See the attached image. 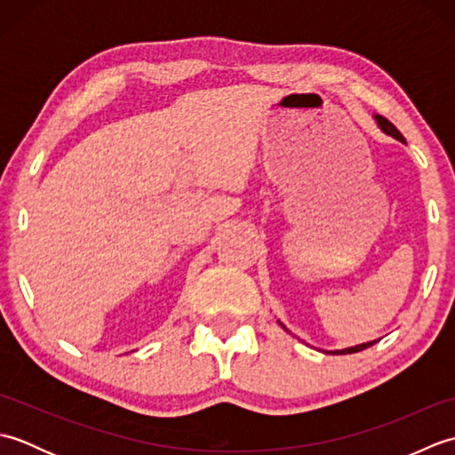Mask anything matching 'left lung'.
<instances>
[{"label": "left lung", "instance_id": "8db88e82", "mask_svg": "<svg viewBox=\"0 0 455 455\" xmlns=\"http://www.w3.org/2000/svg\"><path fill=\"white\" fill-rule=\"evenodd\" d=\"M377 123H379V127L387 132V134H391V137H395L397 140H401V142H404V139H403V134L397 131V127H395L393 123H389L387 119L385 117H381V115H377ZM375 344V340L373 342H367V344H360V346H354V347H346V350H338V352H332V354H354V352H362V350H365V347H370V346H373Z\"/></svg>", "mask_w": 455, "mask_h": 455}]
</instances>
